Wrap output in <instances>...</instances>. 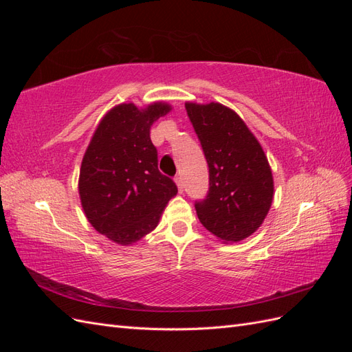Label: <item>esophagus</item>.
<instances>
[{"mask_svg": "<svg viewBox=\"0 0 352 352\" xmlns=\"http://www.w3.org/2000/svg\"><path fill=\"white\" fill-rule=\"evenodd\" d=\"M175 182H176V185H177L179 192L182 194V192H184V180H182V177H180V176H176V177H175Z\"/></svg>", "mask_w": 352, "mask_h": 352, "instance_id": "1", "label": "esophagus"}]
</instances>
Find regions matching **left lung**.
<instances>
[{
	"label": "left lung",
	"mask_w": 352,
	"mask_h": 352,
	"mask_svg": "<svg viewBox=\"0 0 352 352\" xmlns=\"http://www.w3.org/2000/svg\"><path fill=\"white\" fill-rule=\"evenodd\" d=\"M204 150L210 189L195 204L211 235L225 243L251 236L267 216L274 182L267 155L236 111L220 102H185Z\"/></svg>",
	"instance_id": "8db88e82"
}]
</instances>
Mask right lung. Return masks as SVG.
Wrapping results in <instances>:
<instances>
[{
    "label": "right lung",
    "instance_id": "add662e5",
    "mask_svg": "<svg viewBox=\"0 0 352 352\" xmlns=\"http://www.w3.org/2000/svg\"><path fill=\"white\" fill-rule=\"evenodd\" d=\"M172 105L117 104L104 114L85 151L79 197L85 216L105 238L133 245L153 232L168 201L177 194L170 177L158 172L150 131Z\"/></svg>",
    "mask_w": 352,
    "mask_h": 352
}]
</instances>
